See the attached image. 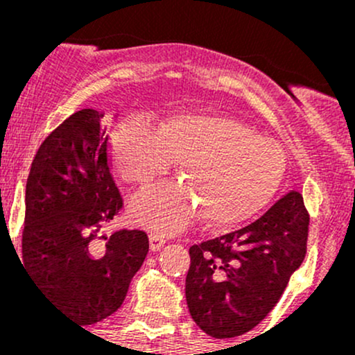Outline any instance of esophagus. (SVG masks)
<instances>
[{"label": "esophagus", "mask_w": 355, "mask_h": 355, "mask_svg": "<svg viewBox=\"0 0 355 355\" xmlns=\"http://www.w3.org/2000/svg\"><path fill=\"white\" fill-rule=\"evenodd\" d=\"M148 240H150V250L152 252H158L162 247L165 245V240L162 239L158 234H150Z\"/></svg>", "instance_id": "1"}]
</instances>
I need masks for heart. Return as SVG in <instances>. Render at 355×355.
I'll use <instances>...</instances> for the list:
<instances>
[{"mask_svg": "<svg viewBox=\"0 0 355 355\" xmlns=\"http://www.w3.org/2000/svg\"><path fill=\"white\" fill-rule=\"evenodd\" d=\"M116 170L133 185H148L178 164L182 182L141 191L130 203L140 225L158 232L183 229L198 214L210 225L250 218L284 180L287 158L275 140L217 113H178L157 128L128 120L113 135Z\"/></svg>", "mask_w": 355, "mask_h": 355, "instance_id": "1", "label": "heart"}]
</instances>
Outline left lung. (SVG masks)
<instances>
[{"label":"left lung","instance_id":"8db88e82","mask_svg":"<svg viewBox=\"0 0 355 355\" xmlns=\"http://www.w3.org/2000/svg\"><path fill=\"white\" fill-rule=\"evenodd\" d=\"M309 214L292 190L250 225L190 247L185 297L215 339L254 329L275 307L307 250Z\"/></svg>","mask_w":355,"mask_h":355}]
</instances>
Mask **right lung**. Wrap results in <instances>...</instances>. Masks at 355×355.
<instances>
[{"instance_id":"right-lung-1","label":"right lung","mask_w":355,"mask_h":355,"mask_svg":"<svg viewBox=\"0 0 355 355\" xmlns=\"http://www.w3.org/2000/svg\"><path fill=\"white\" fill-rule=\"evenodd\" d=\"M103 115L80 110L53 130L26 182L19 262L36 287L80 325L96 324L120 309L148 254L141 230L98 237L121 209L108 168Z\"/></svg>"}]
</instances>
